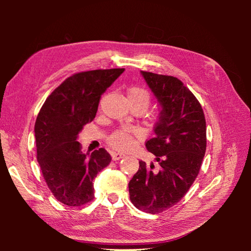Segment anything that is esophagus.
Listing matches in <instances>:
<instances>
[{"label":"esophagus","mask_w":251,"mask_h":251,"mask_svg":"<svg viewBox=\"0 0 251 251\" xmlns=\"http://www.w3.org/2000/svg\"><path fill=\"white\" fill-rule=\"evenodd\" d=\"M125 156L126 155L123 154V152H112V158L114 160H118V159H121V158H124Z\"/></svg>","instance_id":"esophagus-1"}]
</instances>
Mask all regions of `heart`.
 <instances>
[{"mask_svg": "<svg viewBox=\"0 0 251 251\" xmlns=\"http://www.w3.org/2000/svg\"><path fill=\"white\" fill-rule=\"evenodd\" d=\"M128 100L130 104L142 105L145 109L151 101V95L145 88L139 86H131L128 88ZM142 133L138 129H118L109 136L108 144L115 150L125 151L131 147L134 137H138Z\"/></svg>", "mask_w": 251, "mask_h": 251, "instance_id": "obj_1", "label": "heart"}]
</instances>
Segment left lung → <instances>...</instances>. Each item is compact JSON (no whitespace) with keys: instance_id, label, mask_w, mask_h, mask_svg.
Masks as SVG:
<instances>
[{"instance_id":"left-lung-1","label":"left lung","mask_w":251,"mask_h":251,"mask_svg":"<svg viewBox=\"0 0 251 251\" xmlns=\"http://www.w3.org/2000/svg\"><path fill=\"white\" fill-rule=\"evenodd\" d=\"M160 106L155 136L146 142L158 169L139 161L129 198L139 210L159 214L180 201L196 179L206 151V120L201 105L181 80L141 71Z\"/></svg>"}]
</instances>
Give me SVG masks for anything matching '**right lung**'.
Returning <instances> with one entry per match:
<instances>
[{"instance_id": "right-lung-1", "label": "right lung", "mask_w": 251, "mask_h": 251, "mask_svg": "<svg viewBox=\"0 0 251 251\" xmlns=\"http://www.w3.org/2000/svg\"><path fill=\"white\" fill-rule=\"evenodd\" d=\"M124 71L95 70L70 76L46 99L37 115V161L50 190L64 205L90 202L93 180L110 163L104 148L83 152L77 137L95 118L100 96Z\"/></svg>"}]
</instances>
